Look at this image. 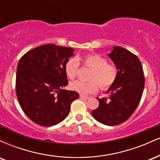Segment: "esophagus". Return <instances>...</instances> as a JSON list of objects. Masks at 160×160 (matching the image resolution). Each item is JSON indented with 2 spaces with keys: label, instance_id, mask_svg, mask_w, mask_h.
I'll list each match as a JSON object with an SVG mask.
<instances>
[{
  "label": "esophagus",
  "instance_id": "34e87169",
  "mask_svg": "<svg viewBox=\"0 0 160 160\" xmlns=\"http://www.w3.org/2000/svg\"><path fill=\"white\" fill-rule=\"evenodd\" d=\"M80 97L82 99H85V100H88V99H89V97L86 96V95H80Z\"/></svg>",
  "mask_w": 160,
  "mask_h": 160
}]
</instances>
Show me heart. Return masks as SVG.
I'll return each instance as SVG.
<instances>
[{
	"label": "heart",
	"instance_id": "b5f03b06",
	"mask_svg": "<svg viewBox=\"0 0 160 160\" xmlns=\"http://www.w3.org/2000/svg\"><path fill=\"white\" fill-rule=\"evenodd\" d=\"M79 62L92 69L89 80L92 81L82 82L80 80L72 82L70 85L71 89L80 94H92L98 90V84L102 89L111 86L117 76V69L115 65L108 64L107 59L97 54H88L71 58L65 65V71L68 78L73 80L78 74Z\"/></svg>",
	"mask_w": 160,
	"mask_h": 160
}]
</instances>
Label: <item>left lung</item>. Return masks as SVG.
I'll list each match as a JSON object with an SVG mask.
<instances>
[{
    "mask_svg": "<svg viewBox=\"0 0 160 160\" xmlns=\"http://www.w3.org/2000/svg\"><path fill=\"white\" fill-rule=\"evenodd\" d=\"M108 56L117 68V76L106 92L108 98H97L99 106L92 115L101 123L117 126L128 120L138 105L144 87V71L139 58L122 47H113Z\"/></svg>",
    "mask_w": 160,
    "mask_h": 160,
    "instance_id": "8db88e82",
    "label": "left lung"
}]
</instances>
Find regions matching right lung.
<instances>
[{
    "instance_id": "1",
    "label": "right lung",
    "mask_w": 160,
    "mask_h": 160,
    "mask_svg": "<svg viewBox=\"0 0 160 160\" xmlns=\"http://www.w3.org/2000/svg\"><path fill=\"white\" fill-rule=\"evenodd\" d=\"M74 49L45 44L28 51L17 65L16 89L26 116L42 126H52L69 114L76 91L63 89L68 84L65 65Z\"/></svg>"
}]
</instances>
